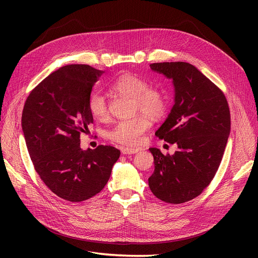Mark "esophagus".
Returning a JSON list of instances; mask_svg holds the SVG:
<instances>
[{
	"instance_id": "1",
	"label": "esophagus",
	"mask_w": 258,
	"mask_h": 258,
	"mask_svg": "<svg viewBox=\"0 0 258 258\" xmlns=\"http://www.w3.org/2000/svg\"><path fill=\"white\" fill-rule=\"evenodd\" d=\"M140 148H128V147H122L121 148V153L123 155H133L140 152Z\"/></svg>"
}]
</instances>
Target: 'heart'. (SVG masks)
<instances>
[{"label": "heart", "mask_w": 258, "mask_h": 258, "mask_svg": "<svg viewBox=\"0 0 258 258\" xmlns=\"http://www.w3.org/2000/svg\"><path fill=\"white\" fill-rule=\"evenodd\" d=\"M148 88L150 86L146 80L133 74H122L110 86L114 94L133 99L134 113L140 112L152 119H159L166 112L165 95L158 89ZM89 110L95 118L99 120L108 116L107 101L102 94L94 93L91 95ZM147 116L140 114L134 118L119 121L107 133L108 139L125 146L139 145L143 134L152 125L151 119Z\"/></svg>", "instance_id": "heart-1"}]
</instances>
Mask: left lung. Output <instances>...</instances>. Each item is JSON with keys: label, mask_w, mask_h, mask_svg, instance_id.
I'll return each mask as SVG.
<instances>
[{"label": "left lung", "mask_w": 258, "mask_h": 258, "mask_svg": "<svg viewBox=\"0 0 258 258\" xmlns=\"http://www.w3.org/2000/svg\"><path fill=\"white\" fill-rule=\"evenodd\" d=\"M151 69L172 80L174 104L156 136L175 143L163 155L151 147L155 170L148 178L152 192L169 204L200 196L219 169L230 135V111L224 93L197 68L184 61L156 62Z\"/></svg>", "instance_id": "left-lung-1"}]
</instances>
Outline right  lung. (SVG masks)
<instances>
[{"label":"right lung","instance_id":"1","mask_svg":"<svg viewBox=\"0 0 258 258\" xmlns=\"http://www.w3.org/2000/svg\"><path fill=\"white\" fill-rule=\"evenodd\" d=\"M103 71L68 64L51 73L29 94L22 114L27 148L39 178L57 197L83 202L107 183L120 151L111 145L80 148L89 131L92 88Z\"/></svg>","mask_w":258,"mask_h":258}]
</instances>
